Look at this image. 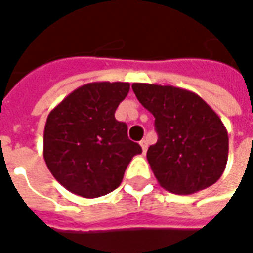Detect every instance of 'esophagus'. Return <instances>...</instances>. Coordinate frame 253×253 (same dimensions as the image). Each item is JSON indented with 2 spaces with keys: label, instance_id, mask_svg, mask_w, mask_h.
<instances>
[{
  "label": "esophagus",
  "instance_id": "esophagus-1",
  "mask_svg": "<svg viewBox=\"0 0 253 253\" xmlns=\"http://www.w3.org/2000/svg\"><path fill=\"white\" fill-rule=\"evenodd\" d=\"M139 145H141V148H142V152L143 153H146V150H148V139H142L141 142H139Z\"/></svg>",
  "mask_w": 253,
  "mask_h": 253
}]
</instances>
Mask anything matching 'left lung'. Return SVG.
<instances>
[{
	"mask_svg": "<svg viewBox=\"0 0 253 253\" xmlns=\"http://www.w3.org/2000/svg\"><path fill=\"white\" fill-rule=\"evenodd\" d=\"M132 90L156 118L159 139L146 157L160 186L177 195L212 186L229 152L228 131L217 112L188 89L134 83Z\"/></svg>",
	"mask_w": 253,
	"mask_h": 253,
	"instance_id": "1",
	"label": "left lung"
}]
</instances>
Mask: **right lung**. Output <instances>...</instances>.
<instances>
[{
	"label": "right lung",
	"instance_id": "right-lung-1",
	"mask_svg": "<svg viewBox=\"0 0 253 253\" xmlns=\"http://www.w3.org/2000/svg\"><path fill=\"white\" fill-rule=\"evenodd\" d=\"M130 90L128 83L85 84L47 116L43 157L57 181L83 198H99L121 186L127 165L142 153L127 137L115 111Z\"/></svg>",
	"mask_w": 253,
	"mask_h": 253
}]
</instances>
